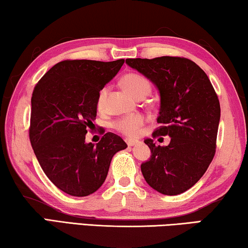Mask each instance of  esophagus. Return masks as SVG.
Masks as SVG:
<instances>
[{
    "instance_id": "1",
    "label": "esophagus",
    "mask_w": 248,
    "mask_h": 248,
    "mask_svg": "<svg viewBox=\"0 0 248 248\" xmlns=\"http://www.w3.org/2000/svg\"><path fill=\"white\" fill-rule=\"evenodd\" d=\"M125 142H127V145H128L129 147H132V146L138 145V141H135V140H125Z\"/></svg>"
}]
</instances>
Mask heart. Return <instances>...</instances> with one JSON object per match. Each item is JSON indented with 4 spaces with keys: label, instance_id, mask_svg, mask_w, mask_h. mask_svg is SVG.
Returning <instances> with one entry per match:
<instances>
[{
    "label": "heart",
    "instance_id": "b5f03b06",
    "mask_svg": "<svg viewBox=\"0 0 248 248\" xmlns=\"http://www.w3.org/2000/svg\"><path fill=\"white\" fill-rule=\"evenodd\" d=\"M121 86H123L131 95H134L135 98L146 97V95L150 93L151 90L150 82L148 81L147 78L141 75H138V73H128V75H125L123 79H121ZM108 93V87H105L100 92H99V108H103V107H105ZM143 124H145V119H143V117L139 116V114H135V116L125 117L124 119L118 121L116 124V129L118 131H120L121 134L130 137V138H135V137L139 136Z\"/></svg>",
    "mask_w": 248,
    "mask_h": 248
}]
</instances>
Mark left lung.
Returning <instances> with one entry per match:
<instances>
[{
	"label": "left lung",
	"mask_w": 248,
	"mask_h": 248,
	"mask_svg": "<svg viewBox=\"0 0 248 248\" xmlns=\"http://www.w3.org/2000/svg\"><path fill=\"white\" fill-rule=\"evenodd\" d=\"M130 68L149 79L159 91L154 137L169 136L168 146L147 138L151 156L141 164L147 184L160 194L179 195L202 178L212 162L220 119L218 98L206 73L189 59L160 57L127 59Z\"/></svg>",
	"instance_id": "left-lung-1"
}]
</instances>
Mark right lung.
Segmentation results:
<instances>
[{
	"label": "right lung",
	"mask_w": 248,
	"mask_h": 248,
	"mask_svg": "<svg viewBox=\"0 0 248 248\" xmlns=\"http://www.w3.org/2000/svg\"><path fill=\"white\" fill-rule=\"evenodd\" d=\"M124 62L61 61L33 90L30 141L47 178L66 194L84 197L97 191L114 154L127 148L112 132H107L95 146L86 142L88 129L97 117L99 92Z\"/></svg>",
	"instance_id": "right-lung-1"
}]
</instances>
